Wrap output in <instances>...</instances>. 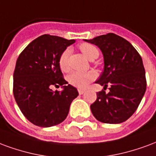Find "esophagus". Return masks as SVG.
I'll list each match as a JSON object with an SVG mask.
<instances>
[{
  "mask_svg": "<svg viewBox=\"0 0 156 156\" xmlns=\"http://www.w3.org/2000/svg\"><path fill=\"white\" fill-rule=\"evenodd\" d=\"M78 92H79L80 95H82V94H84V93H85V90H84L79 89L78 90Z\"/></svg>",
  "mask_w": 156,
  "mask_h": 156,
  "instance_id": "1",
  "label": "esophagus"
}]
</instances>
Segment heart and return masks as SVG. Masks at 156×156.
<instances>
[{
  "instance_id": "1",
  "label": "heart",
  "mask_w": 156,
  "mask_h": 156,
  "mask_svg": "<svg viewBox=\"0 0 156 156\" xmlns=\"http://www.w3.org/2000/svg\"><path fill=\"white\" fill-rule=\"evenodd\" d=\"M80 50L82 52L83 55L88 59L97 57L98 56V51L94 45L83 43L80 45ZM70 54V50L66 49L62 52L61 56L59 58V66L63 71H66L69 69L68 66V57ZM97 75L95 71H88V72H80V71H74L70 73L68 76V81L70 85L76 86L77 88H86L90 82L96 78Z\"/></svg>"
}]
</instances>
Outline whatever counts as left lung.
I'll list each match as a JSON object with an SVG mask.
<instances>
[{"instance_id": "8db88e82", "label": "left lung", "mask_w": 156, "mask_h": 156, "mask_svg": "<svg viewBox=\"0 0 156 156\" xmlns=\"http://www.w3.org/2000/svg\"><path fill=\"white\" fill-rule=\"evenodd\" d=\"M85 41L97 45L104 57V71L95 83L110 86V91L97 92L90 105L96 120L120 124L131 116L146 90L145 68L141 56L128 41L114 33L96 36Z\"/></svg>"}]
</instances>
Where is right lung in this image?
<instances>
[{
	"mask_svg": "<svg viewBox=\"0 0 156 156\" xmlns=\"http://www.w3.org/2000/svg\"><path fill=\"white\" fill-rule=\"evenodd\" d=\"M60 36L43 35L27 45L16 61L13 94L27 120L41 127L56 126L66 120L70 105L79 93L63 78L59 58L75 43ZM61 85V92L53 86Z\"/></svg>",
	"mask_w": 156,
	"mask_h": 156,
	"instance_id": "add662e5",
	"label": "right lung"
}]
</instances>
